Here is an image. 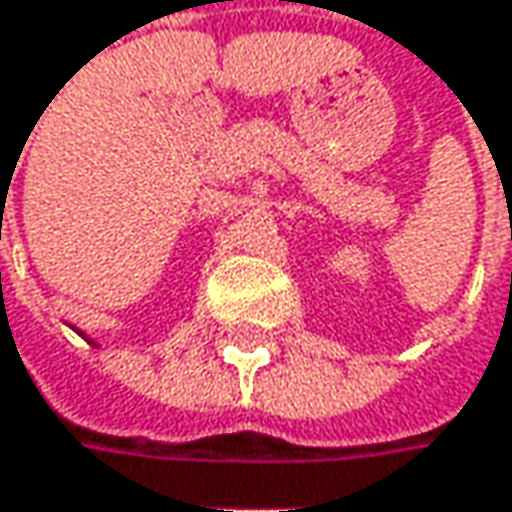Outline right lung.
<instances>
[{
  "instance_id": "obj_1",
  "label": "right lung",
  "mask_w": 512,
  "mask_h": 512,
  "mask_svg": "<svg viewBox=\"0 0 512 512\" xmlns=\"http://www.w3.org/2000/svg\"><path fill=\"white\" fill-rule=\"evenodd\" d=\"M81 337H84V334H81Z\"/></svg>"
}]
</instances>
